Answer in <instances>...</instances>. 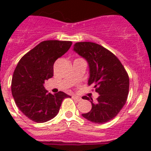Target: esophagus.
Segmentation results:
<instances>
[{"label": "esophagus", "mask_w": 151, "mask_h": 151, "mask_svg": "<svg viewBox=\"0 0 151 151\" xmlns=\"http://www.w3.org/2000/svg\"><path fill=\"white\" fill-rule=\"evenodd\" d=\"M72 97H73V99L76 100V101H79L80 100H81V98H80L79 97H78V96L73 95V96H72Z\"/></svg>", "instance_id": "obj_1"}]
</instances>
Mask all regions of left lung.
Segmentation results:
<instances>
[{"mask_svg":"<svg viewBox=\"0 0 151 151\" xmlns=\"http://www.w3.org/2000/svg\"><path fill=\"white\" fill-rule=\"evenodd\" d=\"M74 50L85 58L90 68L88 85H93L100 94L96 103L90 101V112L82 116L94 123H105L117 116L127 101L129 78L116 55L98 44L77 42ZM83 99L90 100L84 96Z\"/></svg>","mask_w":151,"mask_h":151,"instance_id":"8db88e82","label":"left lung"}]
</instances>
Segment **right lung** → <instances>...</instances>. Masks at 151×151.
<instances>
[{
  "mask_svg": "<svg viewBox=\"0 0 151 151\" xmlns=\"http://www.w3.org/2000/svg\"><path fill=\"white\" fill-rule=\"evenodd\" d=\"M73 42L49 40L41 41L19 61L13 75L11 91L16 104L31 120L45 122L55 117L64 98L63 91L52 94L44 87L45 80L54 76V64Z\"/></svg>",
  "mask_w": 151,
  "mask_h": 151,
  "instance_id": "add662e5",
  "label": "right lung"
}]
</instances>
